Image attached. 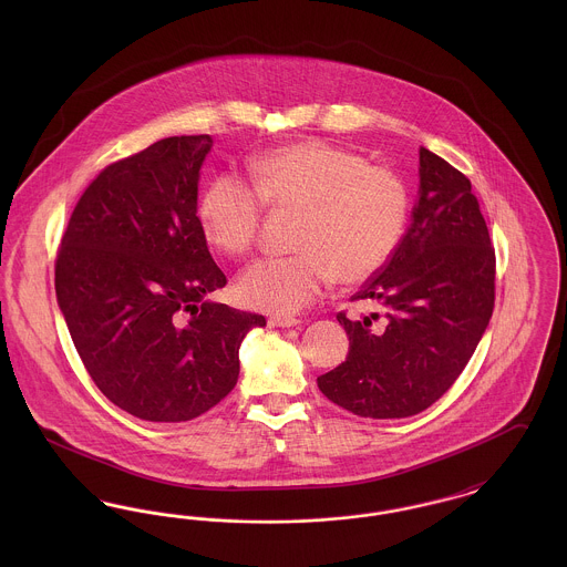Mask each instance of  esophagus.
Instances as JSON below:
<instances>
[{"mask_svg": "<svg viewBox=\"0 0 567 567\" xmlns=\"http://www.w3.org/2000/svg\"><path fill=\"white\" fill-rule=\"evenodd\" d=\"M297 323H299L297 317H287V315H276V317L268 319L270 327H293Z\"/></svg>", "mask_w": 567, "mask_h": 567, "instance_id": "1", "label": "esophagus"}]
</instances>
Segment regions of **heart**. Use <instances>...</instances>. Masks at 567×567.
<instances>
[{
	"mask_svg": "<svg viewBox=\"0 0 567 567\" xmlns=\"http://www.w3.org/2000/svg\"><path fill=\"white\" fill-rule=\"evenodd\" d=\"M252 183L218 174L206 187L197 216L208 243L246 255L259 240L266 204L301 210L287 257H266L243 271L246 306L291 315L323 296L340 278L370 280L395 255L410 213L404 178L351 148L306 140L250 163Z\"/></svg>",
	"mask_w": 567,
	"mask_h": 567,
	"instance_id": "obj_1",
	"label": "heart"
}]
</instances>
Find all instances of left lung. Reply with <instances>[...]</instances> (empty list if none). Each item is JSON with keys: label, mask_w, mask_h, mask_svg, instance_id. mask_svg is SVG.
Returning a JSON list of instances; mask_svg holds the SVG:
<instances>
[{"label": "left lung", "mask_w": 567, "mask_h": 567, "mask_svg": "<svg viewBox=\"0 0 567 567\" xmlns=\"http://www.w3.org/2000/svg\"><path fill=\"white\" fill-rule=\"evenodd\" d=\"M419 163V202L402 243L351 297L382 315L338 312L351 351L317 380L327 400L365 419H404L437 402L495 306V248L470 178L423 146Z\"/></svg>", "instance_id": "8db88e82"}]
</instances>
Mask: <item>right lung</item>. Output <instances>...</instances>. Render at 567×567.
<instances>
[{
    "mask_svg": "<svg viewBox=\"0 0 567 567\" xmlns=\"http://www.w3.org/2000/svg\"><path fill=\"white\" fill-rule=\"evenodd\" d=\"M210 135H174L106 165L70 216L54 291L82 363L110 402L190 421L238 382V349L266 319L204 297L227 285L197 216Z\"/></svg>",
    "mask_w": 567,
    "mask_h": 567,
    "instance_id": "add662e5",
    "label": "right lung"
}]
</instances>
